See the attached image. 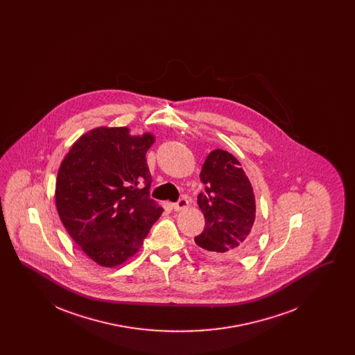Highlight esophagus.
<instances>
[{
	"label": "esophagus",
	"instance_id": "1",
	"mask_svg": "<svg viewBox=\"0 0 355 355\" xmlns=\"http://www.w3.org/2000/svg\"><path fill=\"white\" fill-rule=\"evenodd\" d=\"M189 207V201L186 200V198H181L178 202L174 203L173 205V209L175 210V211H181V210H185Z\"/></svg>",
	"mask_w": 355,
	"mask_h": 355
}]
</instances>
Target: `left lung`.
Returning a JSON list of instances; mask_svg holds the SVG:
<instances>
[{
	"label": "left lung",
	"mask_w": 355,
	"mask_h": 355,
	"mask_svg": "<svg viewBox=\"0 0 355 355\" xmlns=\"http://www.w3.org/2000/svg\"><path fill=\"white\" fill-rule=\"evenodd\" d=\"M200 178L205 185V193L198 196L205 229L194 238L196 243L220 262L250 253L255 243V198L239 161L230 153L213 150Z\"/></svg>",
	"instance_id": "8db88e82"
}]
</instances>
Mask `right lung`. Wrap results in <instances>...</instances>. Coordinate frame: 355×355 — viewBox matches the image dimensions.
<instances>
[{"label":"right lung","instance_id":"obj_1","mask_svg":"<svg viewBox=\"0 0 355 355\" xmlns=\"http://www.w3.org/2000/svg\"><path fill=\"white\" fill-rule=\"evenodd\" d=\"M129 132L97 128L81 135L55 182V206L69 236L103 268L133 257L164 210L149 191L152 175L145 155L154 135Z\"/></svg>","mask_w":355,"mask_h":355}]
</instances>
